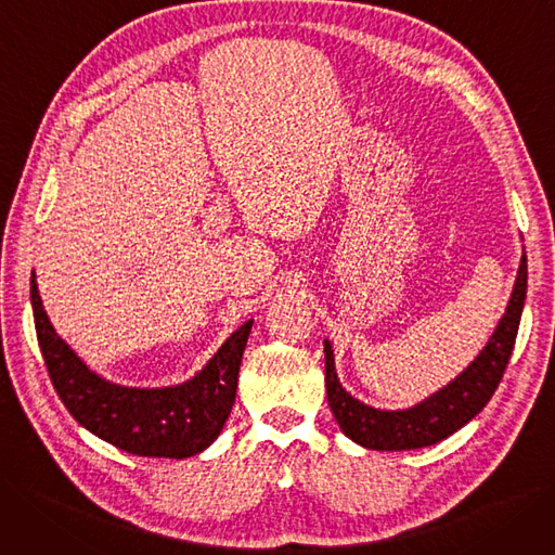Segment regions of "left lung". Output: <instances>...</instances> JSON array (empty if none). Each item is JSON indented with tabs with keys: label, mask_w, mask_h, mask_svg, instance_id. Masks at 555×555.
I'll use <instances>...</instances> for the list:
<instances>
[{
	"label": "left lung",
	"mask_w": 555,
	"mask_h": 555,
	"mask_svg": "<svg viewBox=\"0 0 555 555\" xmlns=\"http://www.w3.org/2000/svg\"><path fill=\"white\" fill-rule=\"evenodd\" d=\"M526 288L528 262L524 254L507 309L482 352L470 361L462 375L439 388L437 393L398 412L367 406L347 393L336 375L332 343L324 340L326 400L345 437L371 450H414L443 441L478 416L499 388L509 354L515 350Z\"/></svg>",
	"instance_id": "8db88e82"
}]
</instances>
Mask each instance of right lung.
Listing matches in <instances>:
<instances>
[{
	"label": "right lung",
	"instance_id": "right-lung-1",
	"mask_svg": "<svg viewBox=\"0 0 555 555\" xmlns=\"http://www.w3.org/2000/svg\"><path fill=\"white\" fill-rule=\"evenodd\" d=\"M31 309L40 354L52 386L70 416L126 453L184 460L208 448L231 416L237 375L254 320L231 334L190 382L164 388H132L102 379L61 340L31 274Z\"/></svg>",
	"mask_w": 555,
	"mask_h": 555
}]
</instances>
